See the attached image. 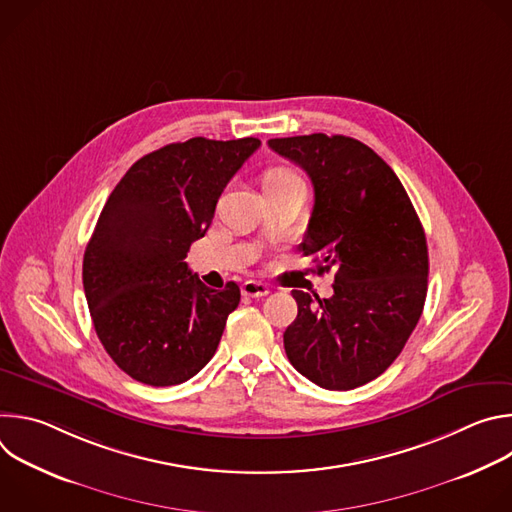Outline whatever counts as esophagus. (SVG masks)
I'll list each match as a JSON object with an SVG mask.
<instances>
[{
  "mask_svg": "<svg viewBox=\"0 0 512 512\" xmlns=\"http://www.w3.org/2000/svg\"><path fill=\"white\" fill-rule=\"evenodd\" d=\"M241 291H243L245 298H263V296L269 294V285H267V283H261V281L249 279V281H245V283L241 285Z\"/></svg>",
  "mask_w": 512,
  "mask_h": 512,
  "instance_id": "obj_1",
  "label": "esophagus"
}]
</instances>
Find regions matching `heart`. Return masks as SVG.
Returning <instances> with one entry per match:
<instances>
[{
	"instance_id": "b5f03b06",
	"label": "heart",
	"mask_w": 512,
	"mask_h": 512,
	"mask_svg": "<svg viewBox=\"0 0 512 512\" xmlns=\"http://www.w3.org/2000/svg\"><path fill=\"white\" fill-rule=\"evenodd\" d=\"M291 178H298L291 170H285V168H273L271 172H267L265 176V186L267 184H277V182H285V180H291Z\"/></svg>"
}]
</instances>
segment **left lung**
I'll return each instance as SVG.
<instances>
[{
  "label": "left lung",
  "instance_id": "obj_1",
  "mask_svg": "<svg viewBox=\"0 0 512 512\" xmlns=\"http://www.w3.org/2000/svg\"><path fill=\"white\" fill-rule=\"evenodd\" d=\"M306 170L314 210L300 251L334 271L328 300L294 289L298 318L283 332L289 362L322 389L348 391L383 375L415 330L427 296V243L389 164L346 135L269 139Z\"/></svg>",
  "mask_w": 512,
  "mask_h": 512
}]
</instances>
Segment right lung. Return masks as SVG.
Returning a JSON list of instances; mask_svg holds the SVG:
<instances>
[{
    "label": "right lung",
    "instance_id": "1",
    "mask_svg": "<svg viewBox=\"0 0 512 512\" xmlns=\"http://www.w3.org/2000/svg\"><path fill=\"white\" fill-rule=\"evenodd\" d=\"M255 137H192L137 160L107 198L83 259L95 332L131 379L170 387L214 356L241 289L206 287L188 269L229 180L259 148Z\"/></svg>",
    "mask_w": 512,
    "mask_h": 512
}]
</instances>
